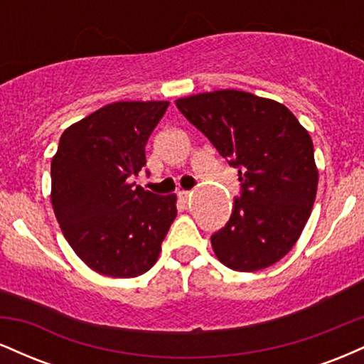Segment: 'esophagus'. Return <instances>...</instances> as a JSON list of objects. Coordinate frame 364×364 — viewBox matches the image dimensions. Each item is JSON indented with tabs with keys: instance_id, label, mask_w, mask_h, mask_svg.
<instances>
[{
	"instance_id": "esophagus-1",
	"label": "esophagus",
	"mask_w": 364,
	"mask_h": 364,
	"mask_svg": "<svg viewBox=\"0 0 364 364\" xmlns=\"http://www.w3.org/2000/svg\"><path fill=\"white\" fill-rule=\"evenodd\" d=\"M190 191H186V190H183V191H179L178 193V196H179V200H181V202H188V198H190Z\"/></svg>"
}]
</instances>
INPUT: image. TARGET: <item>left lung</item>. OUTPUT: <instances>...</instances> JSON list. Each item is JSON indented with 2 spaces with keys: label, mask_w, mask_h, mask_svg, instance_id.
<instances>
[{
  "label": "left lung",
  "mask_w": 364,
  "mask_h": 364,
  "mask_svg": "<svg viewBox=\"0 0 364 364\" xmlns=\"http://www.w3.org/2000/svg\"><path fill=\"white\" fill-rule=\"evenodd\" d=\"M176 106L241 181L228 224L210 236L217 258L237 272L274 265L310 219L318 186L311 136L286 106L250 92H205Z\"/></svg>",
  "instance_id": "left-lung-1"
}]
</instances>
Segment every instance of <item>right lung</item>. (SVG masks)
Returning a JSON list of instances; mask_svg holds the SVG:
<instances>
[{
    "label": "right lung",
    "instance_id": "right-lung-1",
    "mask_svg": "<svg viewBox=\"0 0 364 364\" xmlns=\"http://www.w3.org/2000/svg\"><path fill=\"white\" fill-rule=\"evenodd\" d=\"M168 101L112 102L63 132L51 162V202L73 252L107 277H136L157 262L176 219V195L133 186Z\"/></svg>",
    "mask_w": 364,
    "mask_h": 364
}]
</instances>
